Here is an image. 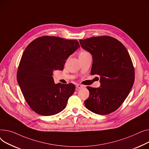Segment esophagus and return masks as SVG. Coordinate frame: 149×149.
Masks as SVG:
<instances>
[{
	"instance_id": "obj_1",
	"label": "esophagus",
	"mask_w": 149,
	"mask_h": 149,
	"mask_svg": "<svg viewBox=\"0 0 149 149\" xmlns=\"http://www.w3.org/2000/svg\"><path fill=\"white\" fill-rule=\"evenodd\" d=\"M76 86L77 89H81V88H83V87H84V85H81V84H77V85H76Z\"/></svg>"
}]
</instances>
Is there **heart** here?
Segmentation results:
<instances>
[{"instance_id": "obj_1", "label": "heart", "mask_w": 149, "mask_h": 149, "mask_svg": "<svg viewBox=\"0 0 149 149\" xmlns=\"http://www.w3.org/2000/svg\"><path fill=\"white\" fill-rule=\"evenodd\" d=\"M86 53H88V52H86V51H82V52H81L79 55H83V54H86Z\"/></svg>"}]
</instances>
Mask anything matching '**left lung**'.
<instances>
[{"label": "left lung", "mask_w": 149, "mask_h": 149, "mask_svg": "<svg viewBox=\"0 0 149 149\" xmlns=\"http://www.w3.org/2000/svg\"><path fill=\"white\" fill-rule=\"evenodd\" d=\"M81 47L93 55L91 74L100 76V86H86L90 95L85 107L99 115L116 111L124 102L135 80L132 59L125 46L109 36L79 40Z\"/></svg>", "instance_id": "obj_1"}]
</instances>
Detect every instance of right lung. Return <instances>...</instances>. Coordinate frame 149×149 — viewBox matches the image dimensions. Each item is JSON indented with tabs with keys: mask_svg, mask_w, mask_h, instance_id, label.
Returning <instances> with one entry per match:
<instances>
[{
	"mask_svg": "<svg viewBox=\"0 0 149 149\" xmlns=\"http://www.w3.org/2000/svg\"><path fill=\"white\" fill-rule=\"evenodd\" d=\"M80 47L77 40L42 36L33 40L21 58L17 79L30 108L44 116L62 111L74 93L73 84L54 83V70H63L65 60Z\"/></svg>",
	"mask_w": 149,
	"mask_h": 149,
	"instance_id": "1",
	"label": "right lung"
}]
</instances>
